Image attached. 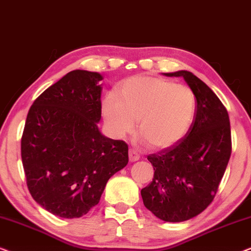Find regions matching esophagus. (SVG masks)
<instances>
[{
  "label": "esophagus",
  "mask_w": 251,
  "mask_h": 251,
  "mask_svg": "<svg viewBox=\"0 0 251 251\" xmlns=\"http://www.w3.org/2000/svg\"><path fill=\"white\" fill-rule=\"evenodd\" d=\"M139 160V154L136 152L135 150L129 151V161L130 162H136V161Z\"/></svg>",
  "instance_id": "obj_1"
}]
</instances>
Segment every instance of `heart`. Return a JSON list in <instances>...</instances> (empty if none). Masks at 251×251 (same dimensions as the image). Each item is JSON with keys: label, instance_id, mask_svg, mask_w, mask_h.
<instances>
[{"label": "heart", "instance_id": "heart-1", "mask_svg": "<svg viewBox=\"0 0 251 251\" xmlns=\"http://www.w3.org/2000/svg\"><path fill=\"white\" fill-rule=\"evenodd\" d=\"M119 97L108 94L101 114L113 138L122 139L136 126L139 143L163 150L185 137L194 121L197 97L186 84L160 77H131L119 89Z\"/></svg>", "mask_w": 251, "mask_h": 251}]
</instances>
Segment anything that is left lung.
<instances>
[{"mask_svg":"<svg viewBox=\"0 0 251 251\" xmlns=\"http://www.w3.org/2000/svg\"><path fill=\"white\" fill-rule=\"evenodd\" d=\"M163 75L184 78L197 97V113L183 139L147 156L154 177L140 194L157 218L178 223L201 214L214 200L231 156V126L219 98L193 73Z\"/></svg>","mask_w":251,"mask_h":251,"instance_id":"obj_1","label":"left lung"}]
</instances>
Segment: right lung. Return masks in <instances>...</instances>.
Returning a JSON list of instances; mask_svg holds the SVG:
<instances>
[{"label":"right lung","instance_id":"add662e5","mask_svg":"<svg viewBox=\"0 0 251 251\" xmlns=\"http://www.w3.org/2000/svg\"><path fill=\"white\" fill-rule=\"evenodd\" d=\"M102 78L97 72L72 71L42 92L27 114L22 137L27 187L58 217L88 214L109 178L128 164V145L98 128Z\"/></svg>","mask_w":251,"mask_h":251}]
</instances>
